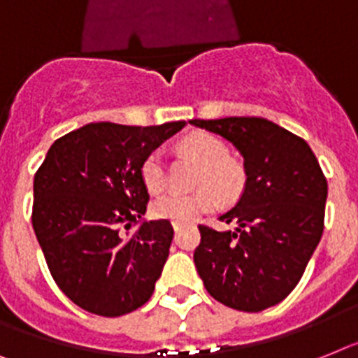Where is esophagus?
<instances>
[{"instance_id":"34e87169","label":"esophagus","mask_w":358,"mask_h":358,"mask_svg":"<svg viewBox=\"0 0 358 358\" xmlns=\"http://www.w3.org/2000/svg\"><path fill=\"white\" fill-rule=\"evenodd\" d=\"M173 227H174V231H176V233H178L180 229H184L185 224H184V222H173Z\"/></svg>"}]
</instances>
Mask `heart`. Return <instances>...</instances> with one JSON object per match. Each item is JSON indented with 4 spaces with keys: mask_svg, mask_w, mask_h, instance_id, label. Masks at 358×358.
Returning <instances> with one entry per match:
<instances>
[{
    "mask_svg": "<svg viewBox=\"0 0 358 358\" xmlns=\"http://www.w3.org/2000/svg\"><path fill=\"white\" fill-rule=\"evenodd\" d=\"M178 149L184 155L202 165L198 173L196 193H164L152 200L151 211L156 218H169L174 222H191L198 216L213 211L216 196L229 202L235 200L245 184V171L236 160L229 158V147L215 134L196 131L182 138ZM140 174L145 187L151 193H158L165 185V164L160 151H152L145 156L140 167Z\"/></svg>",
    "mask_w": 358,
    "mask_h": 358,
    "instance_id": "heart-1",
    "label": "heart"
}]
</instances>
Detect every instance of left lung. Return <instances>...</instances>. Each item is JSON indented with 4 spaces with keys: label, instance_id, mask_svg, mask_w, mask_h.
Wrapping results in <instances>:
<instances>
[{
    "label": "left lung",
    "instance_id": "8db88e82",
    "mask_svg": "<svg viewBox=\"0 0 358 358\" xmlns=\"http://www.w3.org/2000/svg\"><path fill=\"white\" fill-rule=\"evenodd\" d=\"M244 156L245 187L220 216L235 231L200 224L194 266L207 293L227 308L258 313L295 289L324 231L327 182L311 147L257 116L191 120Z\"/></svg>",
    "mask_w": 358,
    "mask_h": 358
}]
</instances>
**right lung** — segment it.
<instances>
[{"label": "right lung", "mask_w": 358, "mask_h": 358, "mask_svg": "<svg viewBox=\"0 0 358 358\" xmlns=\"http://www.w3.org/2000/svg\"><path fill=\"white\" fill-rule=\"evenodd\" d=\"M184 125L89 123L58 138L36 171V238L54 282L89 313L120 317L151 299L174 231L169 220H143L140 167Z\"/></svg>", "instance_id": "right-lung-1"}]
</instances>
